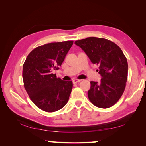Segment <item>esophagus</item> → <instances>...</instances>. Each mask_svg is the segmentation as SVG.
I'll return each mask as SVG.
<instances>
[{
  "mask_svg": "<svg viewBox=\"0 0 146 146\" xmlns=\"http://www.w3.org/2000/svg\"><path fill=\"white\" fill-rule=\"evenodd\" d=\"M81 82V80H78V79H73V83H77L78 82Z\"/></svg>",
  "mask_w": 146,
  "mask_h": 146,
  "instance_id": "1",
  "label": "esophagus"
}]
</instances>
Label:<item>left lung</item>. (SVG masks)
<instances>
[{
	"label": "left lung",
	"instance_id": "8db88e82",
	"mask_svg": "<svg viewBox=\"0 0 146 146\" xmlns=\"http://www.w3.org/2000/svg\"><path fill=\"white\" fill-rule=\"evenodd\" d=\"M75 44L81 48L97 70L100 81L90 82L89 100L95 106L109 108L122 95L127 79V61L121 49L114 42L104 38L90 37L78 40Z\"/></svg>",
	"mask_w": 146,
	"mask_h": 146
}]
</instances>
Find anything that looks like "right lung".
Here are the masks:
<instances>
[{
  "instance_id": "right-lung-1",
  "label": "right lung",
  "mask_w": 146,
  "mask_h": 146,
  "mask_svg": "<svg viewBox=\"0 0 146 146\" xmlns=\"http://www.w3.org/2000/svg\"><path fill=\"white\" fill-rule=\"evenodd\" d=\"M73 44L68 41L39 46L23 64L24 88L33 103L47 112L60 110L69 99L73 82L57 78L53 72L59 69Z\"/></svg>"
}]
</instances>
